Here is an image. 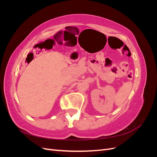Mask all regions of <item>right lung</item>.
<instances>
[{"mask_svg": "<svg viewBox=\"0 0 157 157\" xmlns=\"http://www.w3.org/2000/svg\"><path fill=\"white\" fill-rule=\"evenodd\" d=\"M29 56V57H31V56H33V57H32V58H31V60H32V59H33V53H29V54H28V55H27V56ZM26 59H27V58H26Z\"/></svg>", "mask_w": 157, "mask_h": 157, "instance_id": "obj_1", "label": "right lung"}]
</instances>
